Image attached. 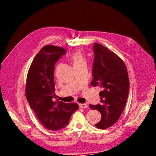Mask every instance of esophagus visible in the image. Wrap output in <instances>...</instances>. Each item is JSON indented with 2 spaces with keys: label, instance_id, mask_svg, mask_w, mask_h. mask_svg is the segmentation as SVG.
Instances as JSON below:
<instances>
[{
  "label": "esophagus",
  "instance_id": "1",
  "mask_svg": "<svg viewBox=\"0 0 156 156\" xmlns=\"http://www.w3.org/2000/svg\"><path fill=\"white\" fill-rule=\"evenodd\" d=\"M79 107L81 108H88V105L87 104H85V103H81V104H79Z\"/></svg>",
  "mask_w": 156,
  "mask_h": 156
}]
</instances>
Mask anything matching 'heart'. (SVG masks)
I'll return each mask as SVG.
<instances>
[{"instance_id": "b5f03b06", "label": "heart", "mask_w": 156, "mask_h": 156, "mask_svg": "<svg viewBox=\"0 0 156 156\" xmlns=\"http://www.w3.org/2000/svg\"><path fill=\"white\" fill-rule=\"evenodd\" d=\"M70 58L73 62V66L82 63H85L86 59L81 51H76L70 56Z\"/></svg>"}]
</instances>
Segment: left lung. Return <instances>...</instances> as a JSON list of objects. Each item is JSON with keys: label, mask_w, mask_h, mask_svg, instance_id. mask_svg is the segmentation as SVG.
I'll use <instances>...</instances> for the list:
<instances>
[{"label": "left lung", "mask_w": 156, "mask_h": 156, "mask_svg": "<svg viewBox=\"0 0 156 156\" xmlns=\"http://www.w3.org/2000/svg\"><path fill=\"white\" fill-rule=\"evenodd\" d=\"M94 61L92 69V87H100V104L90 105L92 110L101 115L100 122L95 124L99 129L108 128L119 120L128 96L129 81L126 65L114 52L101 44L94 45Z\"/></svg>", "instance_id": "left-lung-1"}]
</instances>
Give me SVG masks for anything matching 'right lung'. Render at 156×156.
I'll list each match as a JSON object with an SVG mask.
<instances>
[{
	"instance_id": "add662e5",
	"label": "right lung",
	"mask_w": 156,
	"mask_h": 156,
	"mask_svg": "<svg viewBox=\"0 0 156 156\" xmlns=\"http://www.w3.org/2000/svg\"><path fill=\"white\" fill-rule=\"evenodd\" d=\"M66 49L55 45L42 48L33 60L28 72L25 95L37 119L46 129L57 131L69 123L70 117L79 108L75 103L54 101L55 63Z\"/></svg>"
}]
</instances>
